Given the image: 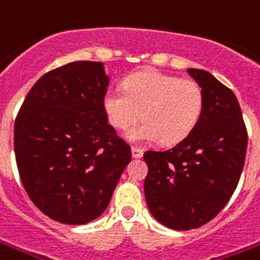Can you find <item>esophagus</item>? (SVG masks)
Masks as SVG:
<instances>
[{
	"instance_id": "obj_1",
	"label": "esophagus",
	"mask_w": 260,
	"mask_h": 260,
	"mask_svg": "<svg viewBox=\"0 0 260 260\" xmlns=\"http://www.w3.org/2000/svg\"><path fill=\"white\" fill-rule=\"evenodd\" d=\"M144 155V151L141 148H137V146H132V156L134 158H141Z\"/></svg>"
}]
</instances>
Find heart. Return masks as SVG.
<instances>
[{
	"label": "heart",
	"instance_id": "1",
	"mask_svg": "<svg viewBox=\"0 0 260 260\" xmlns=\"http://www.w3.org/2000/svg\"><path fill=\"white\" fill-rule=\"evenodd\" d=\"M104 109L116 129H128L138 119L144 121L128 131L132 142H181L189 135L204 112L202 86L193 79H181L155 71H144L123 81L122 89L104 95Z\"/></svg>",
	"mask_w": 260,
	"mask_h": 260
}]
</instances>
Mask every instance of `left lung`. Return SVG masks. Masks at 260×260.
I'll list each match as a JSON object with an SVG mask.
<instances>
[{"mask_svg":"<svg viewBox=\"0 0 260 260\" xmlns=\"http://www.w3.org/2000/svg\"><path fill=\"white\" fill-rule=\"evenodd\" d=\"M202 86V116L167 151H146V205L159 223L189 231L208 223L234 195L245 165L248 131L235 93L204 70H188Z\"/></svg>","mask_w":260,"mask_h":260,"instance_id":"left-lung-1","label":"left lung"}]
</instances>
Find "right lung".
<instances>
[{
	"label": "right lung",
	"mask_w": 260,
	"mask_h": 260,
	"mask_svg": "<svg viewBox=\"0 0 260 260\" xmlns=\"http://www.w3.org/2000/svg\"><path fill=\"white\" fill-rule=\"evenodd\" d=\"M104 65L75 61L49 71L29 89L14 126L19 178L47 216L84 225L107 209L131 146L108 123Z\"/></svg>",
	"instance_id": "right-lung-1"
}]
</instances>
